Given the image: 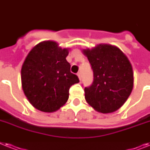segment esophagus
<instances>
[{"label":"esophagus","mask_w":150,"mask_h":150,"mask_svg":"<svg viewBox=\"0 0 150 150\" xmlns=\"http://www.w3.org/2000/svg\"><path fill=\"white\" fill-rule=\"evenodd\" d=\"M77 75H78V77H79V80H81V73H80V72H78V73H77Z\"/></svg>","instance_id":"obj_1"}]
</instances>
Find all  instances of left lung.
<instances>
[{"mask_svg": "<svg viewBox=\"0 0 150 150\" xmlns=\"http://www.w3.org/2000/svg\"><path fill=\"white\" fill-rule=\"evenodd\" d=\"M81 52L94 74L92 86L85 88L86 102L98 112H114L123 105L133 88V71L129 58L119 47L109 44H98Z\"/></svg>", "mask_w": 150, "mask_h": 150, "instance_id": "8db88e82", "label": "left lung"}]
</instances>
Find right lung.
Returning a JSON list of instances; mask_svg holds the SVG:
<instances>
[{
    "instance_id": "right-lung-1",
    "label": "right lung",
    "mask_w": 150,
    "mask_h": 150,
    "mask_svg": "<svg viewBox=\"0 0 150 150\" xmlns=\"http://www.w3.org/2000/svg\"><path fill=\"white\" fill-rule=\"evenodd\" d=\"M69 48L54 41H44L33 47L21 67V86L29 103L45 112H54L69 99V88L79 83L66 60Z\"/></svg>"
}]
</instances>
